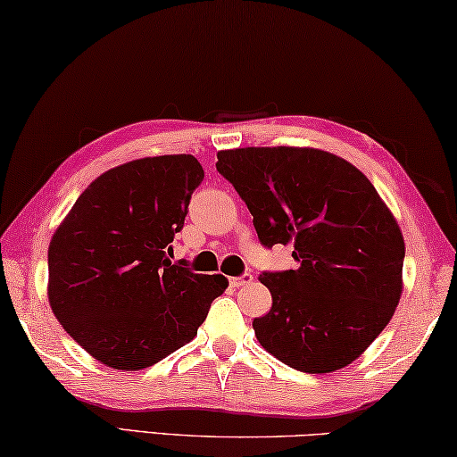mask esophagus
Segmentation results:
<instances>
[{
    "mask_svg": "<svg viewBox=\"0 0 457 457\" xmlns=\"http://www.w3.org/2000/svg\"><path fill=\"white\" fill-rule=\"evenodd\" d=\"M252 280H254V277H252L250 272H244V274H240V277L229 278V285L234 287V288H240V287H244V285H250Z\"/></svg>",
    "mask_w": 457,
    "mask_h": 457,
    "instance_id": "1",
    "label": "esophagus"
}]
</instances>
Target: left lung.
<instances>
[{"label": "left lung", "instance_id": "1", "mask_svg": "<svg viewBox=\"0 0 457 457\" xmlns=\"http://www.w3.org/2000/svg\"><path fill=\"white\" fill-rule=\"evenodd\" d=\"M215 166L248 205L260 244H293L299 262L260 274L272 307L252 323L258 342L301 372L352 364L403 291V234L370 180L315 148L221 150Z\"/></svg>", "mask_w": 457, "mask_h": 457}]
</instances>
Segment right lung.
<instances>
[{
    "label": "right lung",
    "instance_id": "obj_1",
    "mask_svg": "<svg viewBox=\"0 0 457 457\" xmlns=\"http://www.w3.org/2000/svg\"><path fill=\"white\" fill-rule=\"evenodd\" d=\"M203 172L197 158H140L81 193L48 245V301L64 331L115 370H142L197 336L223 274L170 262Z\"/></svg>",
    "mask_w": 457,
    "mask_h": 457
}]
</instances>
